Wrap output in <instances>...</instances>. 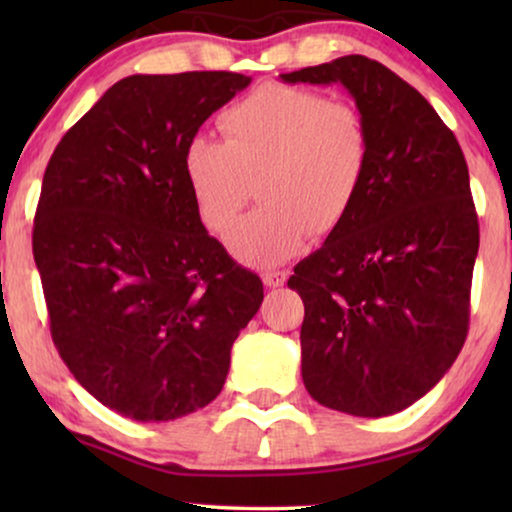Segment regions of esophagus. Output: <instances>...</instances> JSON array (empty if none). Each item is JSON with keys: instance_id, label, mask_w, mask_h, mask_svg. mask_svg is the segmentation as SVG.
<instances>
[{"instance_id": "1", "label": "esophagus", "mask_w": 512, "mask_h": 512, "mask_svg": "<svg viewBox=\"0 0 512 512\" xmlns=\"http://www.w3.org/2000/svg\"><path fill=\"white\" fill-rule=\"evenodd\" d=\"M286 277H289V272H286V270L263 272V282H265V286H270V289H277V286H282L286 282Z\"/></svg>"}]
</instances>
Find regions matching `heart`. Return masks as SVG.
Instances as JSON below:
<instances>
[{
  "mask_svg": "<svg viewBox=\"0 0 512 512\" xmlns=\"http://www.w3.org/2000/svg\"><path fill=\"white\" fill-rule=\"evenodd\" d=\"M226 142L198 135L181 167L198 219L223 235L233 226L249 184L261 207L237 223L230 251L270 268L300 254L307 235L333 233L366 186L370 130L349 102L293 86H263L219 118Z\"/></svg>",
  "mask_w": 512,
  "mask_h": 512,
  "instance_id": "obj_1",
  "label": "heart"
}]
</instances>
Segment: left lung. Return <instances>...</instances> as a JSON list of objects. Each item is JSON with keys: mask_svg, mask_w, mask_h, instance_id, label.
<instances>
[{"mask_svg": "<svg viewBox=\"0 0 512 512\" xmlns=\"http://www.w3.org/2000/svg\"><path fill=\"white\" fill-rule=\"evenodd\" d=\"M279 79L340 83L370 130L359 200L289 279L305 305V389L347 415H394L443 380L468 333L480 230L464 153L436 109L366 55Z\"/></svg>", "mask_w": 512, "mask_h": 512, "instance_id": "left-lung-1", "label": "left lung"}]
</instances>
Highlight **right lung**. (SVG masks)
<instances>
[{
    "label": "right lung",
    "mask_w": 512,
    "mask_h": 512,
    "mask_svg": "<svg viewBox=\"0 0 512 512\" xmlns=\"http://www.w3.org/2000/svg\"><path fill=\"white\" fill-rule=\"evenodd\" d=\"M251 83L135 74L67 130L44 172L32 251L51 335L76 382L118 415L170 422L221 394L263 282L202 226L184 149Z\"/></svg>",
    "instance_id": "add662e5"
}]
</instances>
